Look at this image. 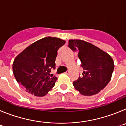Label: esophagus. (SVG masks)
Here are the masks:
<instances>
[{
    "label": "esophagus",
    "mask_w": 126,
    "mask_h": 126,
    "mask_svg": "<svg viewBox=\"0 0 126 126\" xmlns=\"http://www.w3.org/2000/svg\"><path fill=\"white\" fill-rule=\"evenodd\" d=\"M69 73V71H67L66 72H65V74H68Z\"/></svg>",
    "instance_id": "obj_1"
}]
</instances>
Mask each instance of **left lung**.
<instances>
[{
    "mask_svg": "<svg viewBox=\"0 0 126 126\" xmlns=\"http://www.w3.org/2000/svg\"><path fill=\"white\" fill-rule=\"evenodd\" d=\"M68 47L78 52L84 71L83 76L73 82L75 89L84 96L99 93L110 81L114 69L112 58L97 47L81 40H69Z\"/></svg>",
    "mask_w": 126,
    "mask_h": 126,
    "instance_id": "left-lung-1",
    "label": "left lung"
}]
</instances>
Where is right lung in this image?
<instances>
[{
	"label": "right lung",
	"instance_id": "obj_1",
	"mask_svg": "<svg viewBox=\"0 0 126 126\" xmlns=\"http://www.w3.org/2000/svg\"><path fill=\"white\" fill-rule=\"evenodd\" d=\"M65 41L56 37L43 38L28 47L14 59L13 73L26 92L43 96L54 86L57 78L50 74L55 69L57 51Z\"/></svg>",
	"mask_w": 126,
	"mask_h": 126
}]
</instances>
